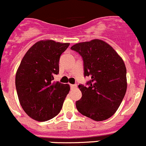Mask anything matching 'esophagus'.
<instances>
[{"label":"esophagus","instance_id":"34e87169","mask_svg":"<svg viewBox=\"0 0 146 146\" xmlns=\"http://www.w3.org/2000/svg\"><path fill=\"white\" fill-rule=\"evenodd\" d=\"M77 87V85L76 84H70V88L71 89H76Z\"/></svg>","mask_w":146,"mask_h":146}]
</instances>
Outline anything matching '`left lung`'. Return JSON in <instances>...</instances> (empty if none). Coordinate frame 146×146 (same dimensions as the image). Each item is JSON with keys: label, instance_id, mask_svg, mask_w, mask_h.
Instances as JSON below:
<instances>
[{"label": "left lung", "instance_id": "left-lung-1", "mask_svg": "<svg viewBox=\"0 0 146 146\" xmlns=\"http://www.w3.org/2000/svg\"><path fill=\"white\" fill-rule=\"evenodd\" d=\"M83 58L84 76H91L87 86L78 85L82 97L76 108L97 121L111 117L124 99L127 88V69L121 57L106 42L99 39L72 46Z\"/></svg>", "mask_w": 146, "mask_h": 146}]
</instances>
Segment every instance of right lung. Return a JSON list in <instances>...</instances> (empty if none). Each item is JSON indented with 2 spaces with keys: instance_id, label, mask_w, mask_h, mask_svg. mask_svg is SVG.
<instances>
[{
  "instance_id": "right-lung-1",
  "label": "right lung",
  "mask_w": 146,
  "mask_h": 146,
  "mask_svg": "<svg viewBox=\"0 0 146 146\" xmlns=\"http://www.w3.org/2000/svg\"><path fill=\"white\" fill-rule=\"evenodd\" d=\"M69 43L36 42L26 52L16 73L15 85L22 109L33 119L46 121L61 111L70 86L54 82L60 55Z\"/></svg>"
}]
</instances>
